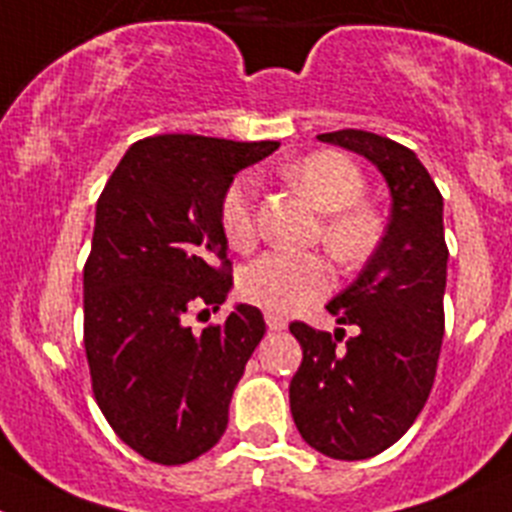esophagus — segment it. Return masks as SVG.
<instances>
[{
	"label": "esophagus",
	"mask_w": 512,
	"mask_h": 512,
	"mask_svg": "<svg viewBox=\"0 0 512 512\" xmlns=\"http://www.w3.org/2000/svg\"><path fill=\"white\" fill-rule=\"evenodd\" d=\"M265 323L270 331H285V328H288V321L278 313H265Z\"/></svg>",
	"instance_id": "obj_1"
}]
</instances>
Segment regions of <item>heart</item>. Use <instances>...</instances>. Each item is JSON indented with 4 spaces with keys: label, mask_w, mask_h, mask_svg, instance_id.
I'll return each mask as SVG.
<instances>
[{
    "label": "heart",
    "mask_w": 512,
    "mask_h": 512,
    "mask_svg": "<svg viewBox=\"0 0 512 512\" xmlns=\"http://www.w3.org/2000/svg\"><path fill=\"white\" fill-rule=\"evenodd\" d=\"M285 179L308 194L315 209L328 214L321 237L341 265L369 260L381 240V219L364 204L366 179L348 156L338 151H315L283 169ZM257 181L237 176L219 202V229L234 250H250L257 240L255 224ZM331 267L313 252H267L245 267L240 293L247 303L267 313L288 315L313 303L331 288Z\"/></svg>",
    "instance_id": "heart-1"
}]
</instances>
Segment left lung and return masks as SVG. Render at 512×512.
I'll list each match as a JSON object with an SVG mask.
<instances>
[{"label":"left lung","mask_w":512,"mask_h":512,"mask_svg":"<svg viewBox=\"0 0 512 512\" xmlns=\"http://www.w3.org/2000/svg\"><path fill=\"white\" fill-rule=\"evenodd\" d=\"M321 141L361 154L384 174L391 219L366 267L326 305L343 340L290 323L303 361L290 381V412L300 437L333 460H366L404 437L424 409L444 336L442 194L407 146L343 128Z\"/></svg>","instance_id":"left-lung-1"}]
</instances>
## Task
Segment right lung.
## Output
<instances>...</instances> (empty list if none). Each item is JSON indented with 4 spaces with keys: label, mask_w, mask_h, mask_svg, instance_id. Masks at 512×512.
<instances>
[{
    "label": "right lung",
    "mask_w": 512,
    "mask_h": 512,
    "mask_svg": "<svg viewBox=\"0 0 512 512\" xmlns=\"http://www.w3.org/2000/svg\"><path fill=\"white\" fill-rule=\"evenodd\" d=\"M278 141L166 133L136 141L95 207L83 270V338L93 396L113 432L159 465L197 460L222 439L229 401L265 336L255 305L194 333L219 310L232 262L219 202L234 174Z\"/></svg>",
    "instance_id": "1"
}]
</instances>
